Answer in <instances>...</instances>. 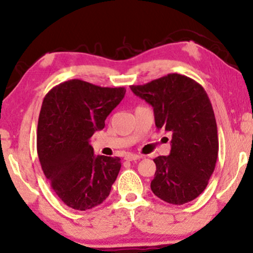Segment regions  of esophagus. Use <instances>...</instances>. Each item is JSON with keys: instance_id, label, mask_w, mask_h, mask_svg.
I'll list each match as a JSON object with an SVG mask.
<instances>
[{"instance_id": "obj_1", "label": "esophagus", "mask_w": 253, "mask_h": 253, "mask_svg": "<svg viewBox=\"0 0 253 253\" xmlns=\"http://www.w3.org/2000/svg\"><path fill=\"white\" fill-rule=\"evenodd\" d=\"M140 158H142L141 155H136V154H127L126 156H125V160L127 161H137L140 160Z\"/></svg>"}]
</instances>
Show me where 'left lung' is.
Returning a JSON list of instances; mask_svg holds the SVG:
<instances>
[{"instance_id":"obj_1","label":"left lung","mask_w":253,"mask_h":253,"mask_svg":"<svg viewBox=\"0 0 253 253\" xmlns=\"http://www.w3.org/2000/svg\"><path fill=\"white\" fill-rule=\"evenodd\" d=\"M130 90L153 106L157 128L172 134L170 155L154 160L151 191L166 203H190L206 188L217 160V126L207 92L180 74L130 85Z\"/></svg>"}]
</instances>
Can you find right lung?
Here are the masks:
<instances>
[{"label": "right lung", "instance_id": "add662e5", "mask_svg": "<svg viewBox=\"0 0 253 253\" xmlns=\"http://www.w3.org/2000/svg\"><path fill=\"white\" fill-rule=\"evenodd\" d=\"M125 87L69 80L43 98L37 130L40 166L60 200L77 211L109 197L121 168L119 157L95 156L89 140L123 100Z\"/></svg>", "mask_w": 253, "mask_h": 253}]
</instances>
